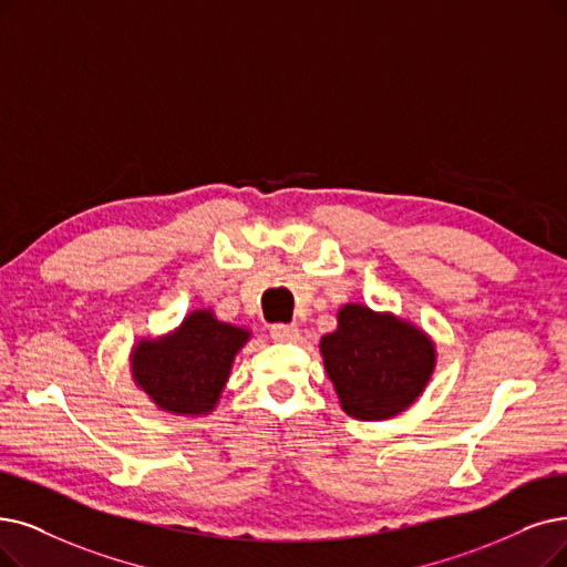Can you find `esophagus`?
Segmentation results:
<instances>
[{"label": "esophagus", "instance_id": "esophagus-1", "mask_svg": "<svg viewBox=\"0 0 567 567\" xmlns=\"http://www.w3.org/2000/svg\"><path fill=\"white\" fill-rule=\"evenodd\" d=\"M271 339H277V342H292V339H298L300 328L296 323H275L269 328Z\"/></svg>", "mask_w": 567, "mask_h": 567}]
</instances>
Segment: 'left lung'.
<instances>
[{
  "mask_svg": "<svg viewBox=\"0 0 567 567\" xmlns=\"http://www.w3.org/2000/svg\"><path fill=\"white\" fill-rule=\"evenodd\" d=\"M319 349L339 404L358 421H386L410 410L437 365L425 330L358 302L337 311V330L321 337Z\"/></svg>",
  "mask_w": 567,
  "mask_h": 567,
  "instance_id": "left-lung-1",
  "label": "left lung"
}]
</instances>
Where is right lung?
<instances>
[{"label":"right lung","instance_id":"right-lung-1","mask_svg":"<svg viewBox=\"0 0 567 567\" xmlns=\"http://www.w3.org/2000/svg\"><path fill=\"white\" fill-rule=\"evenodd\" d=\"M248 339V328L218 321L212 309H195L176 330L142 337L132 347V379L157 410L207 416L216 410L233 362Z\"/></svg>","mask_w":567,"mask_h":567}]
</instances>
